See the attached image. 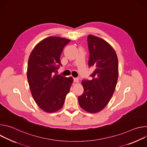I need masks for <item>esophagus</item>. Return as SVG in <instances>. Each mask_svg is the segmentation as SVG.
I'll use <instances>...</instances> for the list:
<instances>
[{
    "mask_svg": "<svg viewBox=\"0 0 147 147\" xmlns=\"http://www.w3.org/2000/svg\"><path fill=\"white\" fill-rule=\"evenodd\" d=\"M73 80H74V82H78V81H79V80L77 78H73Z\"/></svg>",
    "mask_w": 147,
    "mask_h": 147,
    "instance_id": "34e87169",
    "label": "esophagus"
}]
</instances>
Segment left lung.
I'll use <instances>...</instances> for the list:
<instances>
[{"label":"left lung","instance_id":"1","mask_svg":"<svg viewBox=\"0 0 147 147\" xmlns=\"http://www.w3.org/2000/svg\"><path fill=\"white\" fill-rule=\"evenodd\" d=\"M90 52L88 66L94 70L91 80H82V95L78 96L80 106L92 113L100 112L109 103L118 79L117 55L107 41L92 35H88Z\"/></svg>","mask_w":147,"mask_h":147}]
</instances>
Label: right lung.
I'll return each instance as SVG.
<instances>
[{
    "label": "right lung",
    "mask_w": 147,
    "mask_h": 147,
    "mask_svg": "<svg viewBox=\"0 0 147 147\" xmlns=\"http://www.w3.org/2000/svg\"><path fill=\"white\" fill-rule=\"evenodd\" d=\"M70 40L49 36L42 40L32 51L28 61L27 79L32 96L38 107L48 113L63 106L73 79L56 74L61 66L60 57Z\"/></svg>",
    "instance_id": "obj_1"
}]
</instances>
